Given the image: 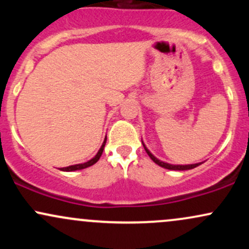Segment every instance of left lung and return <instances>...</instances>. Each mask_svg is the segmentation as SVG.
Returning a JSON list of instances; mask_svg holds the SVG:
<instances>
[{
    "mask_svg": "<svg viewBox=\"0 0 249 249\" xmlns=\"http://www.w3.org/2000/svg\"><path fill=\"white\" fill-rule=\"evenodd\" d=\"M142 145H144V144H142ZM144 148H145V151H146V153L148 154V157H150V158L152 159V160H153L154 162H156V164H158L159 166H161V167H164V168H167V170H176V171L192 170V168L199 166V165L201 164V162H200V164H192V165H171V164H167V162H164V161L158 160V159H157L156 157H154L153 154L151 153L150 151H148L146 147H145V145H144Z\"/></svg>",
    "mask_w": 249,
    "mask_h": 249,
    "instance_id": "obj_1",
    "label": "left lung"
}]
</instances>
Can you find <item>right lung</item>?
Returning a JSON list of instances; mask_svg holds the SVG:
<instances>
[{"instance_id": "obj_1", "label": "right lung", "mask_w": 249, "mask_h": 249, "mask_svg": "<svg viewBox=\"0 0 249 249\" xmlns=\"http://www.w3.org/2000/svg\"><path fill=\"white\" fill-rule=\"evenodd\" d=\"M105 142H107V138H105L104 142H103L102 147L99 148L98 153H97L96 156L93 157L92 159H91V160L84 162V164H77V165H71V166H68V167H63V168H61V171H67V172H70V171L83 170V168H87V167H89V166H91V165L96 164V162L99 160V158H101V156H102V153H103V150H104V146H105Z\"/></svg>"}]
</instances>
